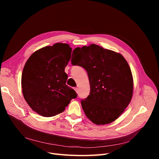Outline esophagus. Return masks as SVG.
<instances>
[{"label":"esophagus","mask_w":159,"mask_h":159,"mask_svg":"<svg viewBox=\"0 0 159 159\" xmlns=\"http://www.w3.org/2000/svg\"><path fill=\"white\" fill-rule=\"evenodd\" d=\"M74 89H75V91H76V93H79V89H78V88H74Z\"/></svg>","instance_id":"obj_1"}]
</instances>
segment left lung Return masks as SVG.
Instances as JSON below:
<instances>
[{
    "label": "left lung",
    "mask_w": 159,
    "mask_h": 159,
    "mask_svg": "<svg viewBox=\"0 0 159 159\" xmlns=\"http://www.w3.org/2000/svg\"><path fill=\"white\" fill-rule=\"evenodd\" d=\"M73 53V57L82 55L80 62L71 58V64L83 67L89 77L90 93L81 101L86 116L97 125L115 121L133 95V76L127 61L121 54L94 44L75 48Z\"/></svg>",
    "instance_id": "obj_1"
}]
</instances>
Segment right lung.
I'll use <instances>...</instances> for the list:
<instances>
[{
	"label": "right lung",
	"instance_id": "add662e5",
	"mask_svg": "<svg viewBox=\"0 0 159 159\" xmlns=\"http://www.w3.org/2000/svg\"><path fill=\"white\" fill-rule=\"evenodd\" d=\"M72 49L67 44L56 43L33 53L22 73V90L31 109L45 117L63 112L77 95L66 84L65 71Z\"/></svg>",
	"mask_w": 159,
	"mask_h": 159
}]
</instances>
